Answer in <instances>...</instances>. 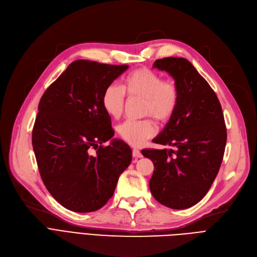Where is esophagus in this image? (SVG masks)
Masks as SVG:
<instances>
[{"mask_svg":"<svg viewBox=\"0 0 257 257\" xmlns=\"http://www.w3.org/2000/svg\"><path fill=\"white\" fill-rule=\"evenodd\" d=\"M132 155H133L134 158H141L143 156L141 151L139 149H136V148H134V149L132 150Z\"/></svg>","mask_w":257,"mask_h":257,"instance_id":"34e87169","label":"esophagus"}]
</instances>
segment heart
Returning a JSON list of instances; mask_svg holds the SVG:
<instances>
[{"mask_svg": "<svg viewBox=\"0 0 257 257\" xmlns=\"http://www.w3.org/2000/svg\"><path fill=\"white\" fill-rule=\"evenodd\" d=\"M128 98H141L143 114L150 115L160 123L170 120L179 104V88L172 79H163L159 73L141 67L128 74L121 82V88L115 84L108 85L102 94V106L108 115L119 117L125 106V94ZM119 137L133 146H140L154 137L155 123L151 118L125 120L117 126Z\"/></svg>", "mask_w": 257, "mask_h": 257, "instance_id": "1", "label": "heart"}]
</instances>
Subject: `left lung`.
Returning <instances> with one entry per match:
<instances>
[{
  "instance_id": "left-lung-1",
  "label": "left lung",
  "mask_w": 257,
  "mask_h": 257,
  "mask_svg": "<svg viewBox=\"0 0 257 257\" xmlns=\"http://www.w3.org/2000/svg\"><path fill=\"white\" fill-rule=\"evenodd\" d=\"M153 67L169 73L179 88L177 110L153 143L171 149H146L154 164L153 197L167 207L185 209L207 194L220 170L227 131L217 94L185 58L157 59Z\"/></svg>"
}]
</instances>
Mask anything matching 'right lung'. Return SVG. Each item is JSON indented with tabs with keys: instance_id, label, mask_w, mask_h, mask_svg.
Listing matches in <instances>:
<instances>
[{
	"instance_id": "right-lung-1",
	"label": "right lung",
	"mask_w": 257,
	"mask_h": 257,
	"mask_svg": "<svg viewBox=\"0 0 257 257\" xmlns=\"http://www.w3.org/2000/svg\"><path fill=\"white\" fill-rule=\"evenodd\" d=\"M129 65L76 60L48 87L38 104L32 146L49 193L76 212L103 207L119 175L131 164L132 151L114 136L102 106L104 89ZM96 153L91 154V149Z\"/></svg>"
}]
</instances>
